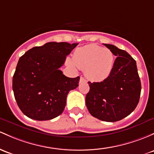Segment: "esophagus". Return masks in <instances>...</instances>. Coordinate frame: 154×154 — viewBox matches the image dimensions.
<instances>
[{
	"mask_svg": "<svg viewBox=\"0 0 154 154\" xmlns=\"http://www.w3.org/2000/svg\"><path fill=\"white\" fill-rule=\"evenodd\" d=\"M87 82V80H86L84 78V77H80V82Z\"/></svg>",
	"mask_w": 154,
	"mask_h": 154,
	"instance_id": "esophagus-1",
	"label": "esophagus"
}]
</instances>
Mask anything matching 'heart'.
Listing matches in <instances>:
<instances>
[{
    "instance_id": "1",
    "label": "heart",
    "mask_w": 154,
    "mask_h": 154,
    "mask_svg": "<svg viewBox=\"0 0 154 154\" xmlns=\"http://www.w3.org/2000/svg\"><path fill=\"white\" fill-rule=\"evenodd\" d=\"M113 52L108 48L92 45L79 47L74 52L72 60H68L70 67L85 69V74L89 80L101 82L109 77L114 66Z\"/></svg>"
}]
</instances>
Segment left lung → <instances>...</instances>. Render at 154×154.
<instances>
[{
  "label": "left lung",
  "mask_w": 154,
  "mask_h": 154,
  "mask_svg": "<svg viewBox=\"0 0 154 154\" xmlns=\"http://www.w3.org/2000/svg\"><path fill=\"white\" fill-rule=\"evenodd\" d=\"M104 45L116 56L112 73L102 82H88L90 91L85 103L92 116L116 122L134 110L140 100L141 82L134 59L114 45Z\"/></svg>",
  "instance_id": "obj_1"
}]
</instances>
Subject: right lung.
I'll return each instance as SVG.
<instances>
[{
  "instance_id": "1",
  "label": "right lung",
  "mask_w": 154,
  "mask_h": 154,
  "mask_svg": "<svg viewBox=\"0 0 154 154\" xmlns=\"http://www.w3.org/2000/svg\"><path fill=\"white\" fill-rule=\"evenodd\" d=\"M77 44L48 42L35 47L19 59L12 88L18 107L27 117L47 121L63 112L66 97L80 77H66L59 68Z\"/></svg>"
}]
</instances>
